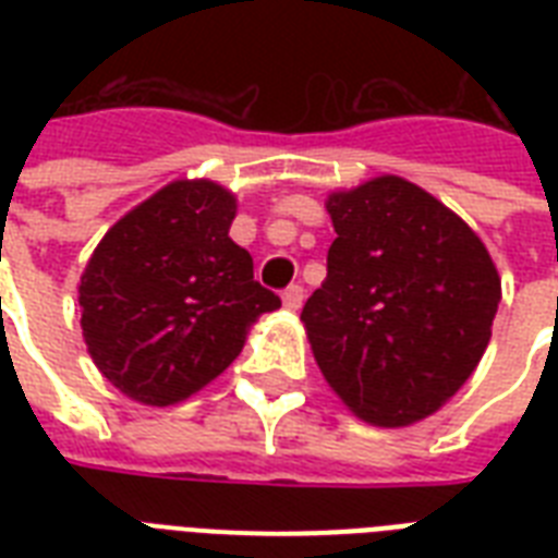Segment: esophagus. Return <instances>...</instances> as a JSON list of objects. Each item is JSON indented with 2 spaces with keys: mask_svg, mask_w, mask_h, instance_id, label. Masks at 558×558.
<instances>
[{
  "mask_svg": "<svg viewBox=\"0 0 558 558\" xmlns=\"http://www.w3.org/2000/svg\"><path fill=\"white\" fill-rule=\"evenodd\" d=\"M301 304H304V287H298V283H292V287L283 289V306L287 310H301Z\"/></svg>",
  "mask_w": 558,
  "mask_h": 558,
  "instance_id": "obj_1",
  "label": "esophagus"
}]
</instances>
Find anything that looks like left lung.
I'll return each instance as SVG.
<instances>
[{
  "mask_svg": "<svg viewBox=\"0 0 558 558\" xmlns=\"http://www.w3.org/2000/svg\"><path fill=\"white\" fill-rule=\"evenodd\" d=\"M327 280L301 322L324 379L371 425L425 420L472 376L501 301L481 236L432 193L376 177L327 196Z\"/></svg>",
  "mask_w": 558,
  "mask_h": 558,
  "instance_id": "1",
  "label": "left lung"
}]
</instances>
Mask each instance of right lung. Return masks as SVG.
Wrapping results in <instances>:
<instances>
[{"label": "right lung", "mask_w": 558, "mask_h": 558, "mask_svg": "<svg viewBox=\"0 0 558 558\" xmlns=\"http://www.w3.org/2000/svg\"><path fill=\"white\" fill-rule=\"evenodd\" d=\"M234 193L177 179L109 228L81 275L92 362L124 397L173 405L226 371L280 298L228 236Z\"/></svg>", "instance_id": "add662e5"}]
</instances>
